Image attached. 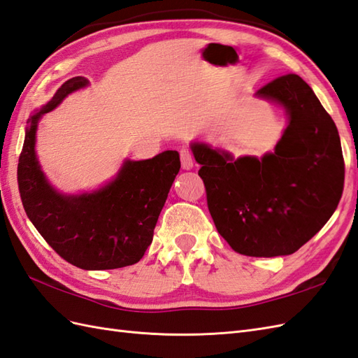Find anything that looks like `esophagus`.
<instances>
[{
    "mask_svg": "<svg viewBox=\"0 0 358 358\" xmlns=\"http://www.w3.org/2000/svg\"><path fill=\"white\" fill-rule=\"evenodd\" d=\"M180 164H182V169H184V170H191L194 167L193 155H191V152L188 149L180 150Z\"/></svg>",
    "mask_w": 358,
    "mask_h": 358,
    "instance_id": "esophagus-1",
    "label": "esophagus"
}]
</instances>
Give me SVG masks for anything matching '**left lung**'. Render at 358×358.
I'll return each mask as SVG.
<instances>
[{
  "mask_svg": "<svg viewBox=\"0 0 358 358\" xmlns=\"http://www.w3.org/2000/svg\"><path fill=\"white\" fill-rule=\"evenodd\" d=\"M258 99L284 108L289 123L273 152L234 156L191 143L217 231L248 257L290 255L324 228L342 197L345 162L333 118L299 76L275 78Z\"/></svg>",
  "mask_w": 358,
  "mask_h": 358,
  "instance_id": "1",
  "label": "left lung"
}]
</instances>
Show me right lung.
Returning <instances> with one entry per match:
<instances>
[{"label": "right lung", "mask_w": 358, "mask_h": 358, "mask_svg": "<svg viewBox=\"0 0 358 358\" xmlns=\"http://www.w3.org/2000/svg\"><path fill=\"white\" fill-rule=\"evenodd\" d=\"M88 85L85 77L69 78L27 120L18 185L30 222L60 257L85 270L120 268L138 263L150 246L180 159L176 150L144 161L124 159L117 176L97 189L80 194L57 191L38 159V124L69 94Z\"/></svg>", "instance_id": "add662e5"}]
</instances>
